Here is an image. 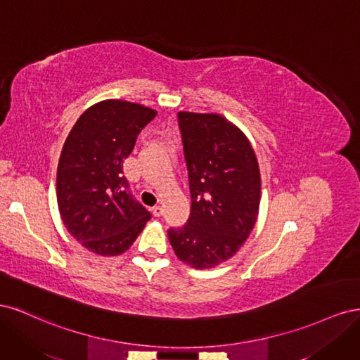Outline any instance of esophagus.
Masks as SVG:
<instances>
[{
    "label": "esophagus",
    "instance_id": "1",
    "mask_svg": "<svg viewBox=\"0 0 360 360\" xmlns=\"http://www.w3.org/2000/svg\"><path fill=\"white\" fill-rule=\"evenodd\" d=\"M151 213H153V216L159 217V216H162V213H163V209H162L160 205H155L153 209H151Z\"/></svg>",
    "mask_w": 360,
    "mask_h": 360
}]
</instances>
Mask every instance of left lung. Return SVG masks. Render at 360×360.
Listing matches in <instances>:
<instances>
[{
	"mask_svg": "<svg viewBox=\"0 0 360 360\" xmlns=\"http://www.w3.org/2000/svg\"><path fill=\"white\" fill-rule=\"evenodd\" d=\"M186 160L191 216L169 228L176 255L195 269L231 258L257 222L261 179L248 138L219 114L179 112Z\"/></svg>",
	"mask_w": 360,
	"mask_h": 360,
	"instance_id": "1",
	"label": "left lung"
}]
</instances>
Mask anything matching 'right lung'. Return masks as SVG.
I'll return each instance as SVG.
<instances>
[{
	"label": "right lung",
	"mask_w": 360,
	"mask_h": 360,
	"mask_svg": "<svg viewBox=\"0 0 360 360\" xmlns=\"http://www.w3.org/2000/svg\"><path fill=\"white\" fill-rule=\"evenodd\" d=\"M156 111L126 101H103L75 123L57 169V202L68 231L99 255L126 252L150 221L123 176V162Z\"/></svg>",
	"instance_id": "right-lung-1"
}]
</instances>
